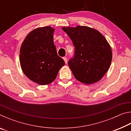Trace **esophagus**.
<instances>
[{
    "label": "esophagus",
    "instance_id": "34e87169",
    "mask_svg": "<svg viewBox=\"0 0 131 131\" xmlns=\"http://www.w3.org/2000/svg\"><path fill=\"white\" fill-rule=\"evenodd\" d=\"M63 59L64 61H65V63H67V62H68V59H67V58H66V57H63Z\"/></svg>",
    "mask_w": 131,
    "mask_h": 131
}]
</instances>
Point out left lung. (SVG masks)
Here are the masks:
<instances>
[{
	"mask_svg": "<svg viewBox=\"0 0 131 131\" xmlns=\"http://www.w3.org/2000/svg\"><path fill=\"white\" fill-rule=\"evenodd\" d=\"M74 46L73 58L68 62L77 80L90 84L99 81L110 68L112 59L111 47L98 30L85 26L62 28Z\"/></svg>",
	"mask_w": 131,
	"mask_h": 131,
	"instance_id": "8db88e82",
	"label": "left lung"
}]
</instances>
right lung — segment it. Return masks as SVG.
<instances>
[{"mask_svg":"<svg viewBox=\"0 0 131 131\" xmlns=\"http://www.w3.org/2000/svg\"><path fill=\"white\" fill-rule=\"evenodd\" d=\"M54 30L51 26L35 29L26 36L21 46L22 70L28 78L40 85L54 81L65 64L57 54L53 40Z\"/></svg>","mask_w":131,"mask_h":131,"instance_id":"1","label":"right lung"}]
</instances>
